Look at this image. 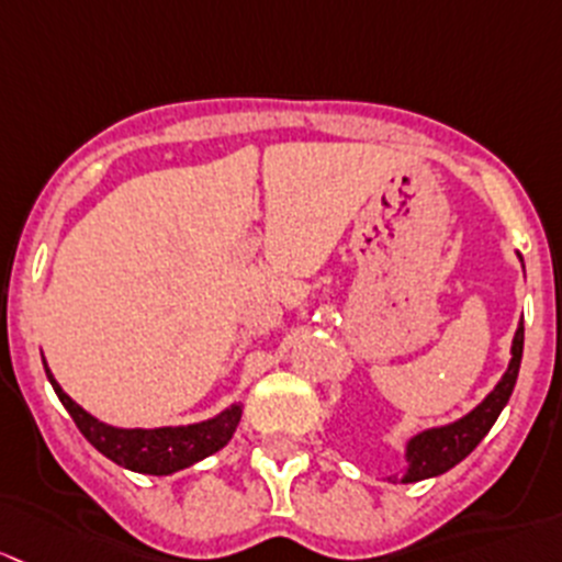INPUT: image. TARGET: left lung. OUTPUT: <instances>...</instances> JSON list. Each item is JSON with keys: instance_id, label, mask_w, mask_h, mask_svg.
<instances>
[{"instance_id": "8db88e82", "label": "left lung", "mask_w": 562, "mask_h": 562, "mask_svg": "<svg viewBox=\"0 0 562 562\" xmlns=\"http://www.w3.org/2000/svg\"><path fill=\"white\" fill-rule=\"evenodd\" d=\"M522 262V257H519ZM522 346H525V327L519 322L517 333L512 340V360H508L506 373L497 381L495 390L479 403L476 408L468 411L465 416H460L457 422L441 427H427V430L416 432L414 438H408L406 443V473H403L401 482H422V479H432L447 473L449 468H454L457 462L465 460L473 449L479 447L484 436L490 432V427L495 425V419L501 416V411L506 408L508 397H512L514 384H517L519 362H522Z\"/></svg>"}]
</instances>
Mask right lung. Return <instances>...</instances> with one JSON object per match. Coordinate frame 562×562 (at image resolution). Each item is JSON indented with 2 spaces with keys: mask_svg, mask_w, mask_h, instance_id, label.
<instances>
[{
  "mask_svg": "<svg viewBox=\"0 0 562 562\" xmlns=\"http://www.w3.org/2000/svg\"><path fill=\"white\" fill-rule=\"evenodd\" d=\"M45 375H48L50 386L59 395L61 406L69 411L78 430L83 432L86 441L113 460L115 465L130 468L137 473H151V476H170V473L183 471V468L194 465V462L205 460L218 449L229 443V438L238 430V422L243 414L240 403H233L216 414L213 419L196 422V425H178V427H154V430H143V427H113L91 416L89 411L80 408L72 397L59 386V381L50 373L48 362L43 360Z\"/></svg>",
  "mask_w": 562,
  "mask_h": 562,
  "instance_id": "1",
  "label": "right lung"
}]
</instances>
